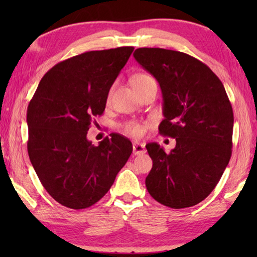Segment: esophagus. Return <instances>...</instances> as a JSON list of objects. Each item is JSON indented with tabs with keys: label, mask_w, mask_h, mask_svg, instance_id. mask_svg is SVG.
<instances>
[{
	"label": "esophagus",
	"mask_w": 257,
	"mask_h": 257,
	"mask_svg": "<svg viewBox=\"0 0 257 257\" xmlns=\"http://www.w3.org/2000/svg\"><path fill=\"white\" fill-rule=\"evenodd\" d=\"M133 152L135 155H142L146 153V149H145V144H142V143H137L135 142L133 144Z\"/></svg>",
	"instance_id": "esophagus-1"
}]
</instances>
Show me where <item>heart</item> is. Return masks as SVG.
Here are the masks:
<instances>
[{
	"instance_id": "obj_1",
	"label": "heart",
	"mask_w": 257,
	"mask_h": 257,
	"mask_svg": "<svg viewBox=\"0 0 257 257\" xmlns=\"http://www.w3.org/2000/svg\"><path fill=\"white\" fill-rule=\"evenodd\" d=\"M151 80H154V79L150 76L138 75L134 79L133 84H134V86H137V85L145 84V82L151 81ZM121 129H122V132L124 134L129 135V136H134V137H139L144 134V125L138 123V122H135V121H129V122L123 123L122 125H121Z\"/></svg>"
}]
</instances>
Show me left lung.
I'll list each match as a JSON object with an SVG mask.
<instances>
[{
  "label": "left lung",
  "instance_id": "left-lung-1",
  "mask_svg": "<svg viewBox=\"0 0 257 257\" xmlns=\"http://www.w3.org/2000/svg\"><path fill=\"white\" fill-rule=\"evenodd\" d=\"M134 58L162 90L160 134L176 138L169 154L156 143L146 145L153 161L146 188L165 206L196 205L215 188L231 158L233 112L223 84L206 64L182 52L142 47Z\"/></svg>",
  "mask_w": 257,
  "mask_h": 257
}]
</instances>
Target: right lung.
Returning <instances> with one entry per match:
<instances>
[{
    "mask_svg": "<svg viewBox=\"0 0 257 257\" xmlns=\"http://www.w3.org/2000/svg\"><path fill=\"white\" fill-rule=\"evenodd\" d=\"M133 51H90L61 61L42 78L29 102L30 162L61 205L81 210L97 203L132 154L128 138L111 134L94 146L87 132L103 114L108 90Z\"/></svg>",
    "mask_w": 257,
    "mask_h": 257,
    "instance_id": "obj_1",
    "label": "right lung"
}]
</instances>
